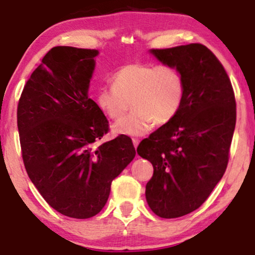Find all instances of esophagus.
<instances>
[{
    "mask_svg": "<svg viewBox=\"0 0 255 255\" xmlns=\"http://www.w3.org/2000/svg\"><path fill=\"white\" fill-rule=\"evenodd\" d=\"M133 145H134V147H137V145H139V140L137 139H133Z\"/></svg>",
    "mask_w": 255,
    "mask_h": 255,
    "instance_id": "esophagus-1",
    "label": "esophagus"
}]
</instances>
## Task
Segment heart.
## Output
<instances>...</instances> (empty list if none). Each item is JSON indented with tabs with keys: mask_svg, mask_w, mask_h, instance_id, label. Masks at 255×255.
I'll return each instance as SVG.
<instances>
[{
	"mask_svg": "<svg viewBox=\"0 0 255 255\" xmlns=\"http://www.w3.org/2000/svg\"><path fill=\"white\" fill-rule=\"evenodd\" d=\"M111 87H102L95 97L98 110L111 121L122 135L137 136L147 133L153 124L164 126L177 116L182 108L184 80L181 72L170 64L127 63L110 78Z\"/></svg>",
	"mask_w": 255,
	"mask_h": 255,
	"instance_id": "b5f03b06",
	"label": "heart"
}]
</instances>
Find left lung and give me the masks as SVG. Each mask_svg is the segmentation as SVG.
Wrapping results in <instances>:
<instances>
[{"label": "left lung", "instance_id": "left-lung-1", "mask_svg": "<svg viewBox=\"0 0 255 255\" xmlns=\"http://www.w3.org/2000/svg\"><path fill=\"white\" fill-rule=\"evenodd\" d=\"M151 52L181 72L186 92L176 118L136 151L153 165L145 191L150 209L177 218L199 209L223 177L236 124L235 93L223 64L203 44Z\"/></svg>", "mask_w": 255, "mask_h": 255}]
</instances>
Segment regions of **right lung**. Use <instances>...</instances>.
<instances>
[{"label":"right lung","mask_w":255,"mask_h":255,"mask_svg":"<svg viewBox=\"0 0 255 255\" xmlns=\"http://www.w3.org/2000/svg\"><path fill=\"white\" fill-rule=\"evenodd\" d=\"M95 49L55 46L25 84L17 129L26 171L52 209L85 219L101 212L111 182L135 157L131 139L96 142L109 122L87 95Z\"/></svg>","instance_id":"obj_1"}]
</instances>
